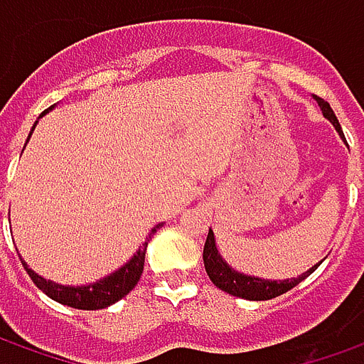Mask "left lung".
Listing matches in <instances>:
<instances>
[{"mask_svg": "<svg viewBox=\"0 0 364 364\" xmlns=\"http://www.w3.org/2000/svg\"><path fill=\"white\" fill-rule=\"evenodd\" d=\"M315 101L318 103V107L323 111V115L327 117L333 127L337 129V133L345 139L343 135V129L338 125L337 115L333 113L331 105H328L325 99H321L315 95ZM203 263H205V271L209 279L213 281L215 287H219L221 291L229 293L233 296H241V299H249V301H269V299H275V296L283 295L287 291H291L293 287H296L301 281H305L306 277L311 275L315 269H317L321 263L313 265L309 271H305L303 275H299L296 279H285V281H273V279H261V277L253 275H245V273H239L235 271L233 267L229 265L225 261L219 249H217V243H215V235L213 231L209 229L207 233V241H205V249H203Z\"/></svg>", "mask_w": 364, "mask_h": 364, "instance_id": "8db88e82", "label": "left lung"}]
</instances>
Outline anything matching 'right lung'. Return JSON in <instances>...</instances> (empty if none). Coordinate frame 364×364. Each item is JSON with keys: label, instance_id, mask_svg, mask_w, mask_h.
Wrapping results in <instances>:
<instances>
[{"label": "right lung", "instance_id": "obj_1", "mask_svg": "<svg viewBox=\"0 0 364 364\" xmlns=\"http://www.w3.org/2000/svg\"><path fill=\"white\" fill-rule=\"evenodd\" d=\"M47 111H51V107ZM47 111H43L39 117H43ZM37 125V121H36ZM36 125L29 131V137L36 129ZM27 137V141H29ZM163 227V223L155 225L147 235L145 243L141 245L139 249L135 251V255L131 257L129 261L123 267H119L117 271H113L111 275L99 279L95 283H89V285L81 287H71V285H59L53 281H47L41 275H37L36 271H31L27 267L26 261H21L26 267L27 275L31 277V281L36 283L49 299L58 301L61 305L73 306V309H81V311H97V309H105V306L115 305L117 301H121L123 296L129 293L133 287L137 285V281L141 279L143 273V265H145V251H147V243L151 241V237L157 233Z\"/></svg>", "mask_w": 364, "mask_h": 364}]
</instances>
